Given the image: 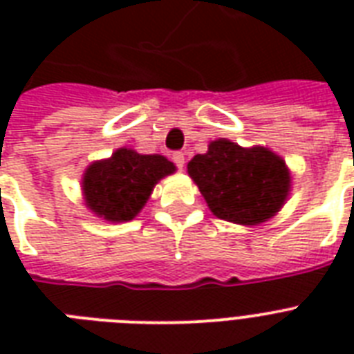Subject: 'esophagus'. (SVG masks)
Masks as SVG:
<instances>
[{
    "instance_id": "obj_1",
    "label": "esophagus",
    "mask_w": 354,
    "mask_h": 354,
    "mask_svg": "<svg viewBox=\"0 0 354 354\" xmlns=\"http://www.w3.org/2000/svg\"><path fill=\"white\" fill-rule=\"evenodd\" d=\"M172 161H174L178 169L182 171L183 165H185V156H183L182 152H174V154H172Z\"/></svg>"
}]
</instances>
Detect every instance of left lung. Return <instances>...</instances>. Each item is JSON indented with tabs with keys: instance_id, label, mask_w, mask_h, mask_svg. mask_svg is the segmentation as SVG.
<instances>
[{
	"instance_id": "obj_1",
	"label": "left lung",
	"mask_w": 354,
	"mask_h": 354,
	"mask_svg": "<svg viewBox=\"0 0 354 354\" xmlns=\"http://www.w3.org/2000/svg\"><path fill=\"white\" fill-rule=\"evenodd\" d=\"M213 215L255 226L283 207L290 191V172L283 158L264 147L242 149L230 139L211 141L205 154L187 163Z\"/></svg>"
}]
</instances>
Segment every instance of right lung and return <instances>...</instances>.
<instances>
[{
  "mask_svg": "<svg viewBox=\"0 0 354 354\" xmlns=\"http://www.w3.org/2000/svg\"><path fill=\"white\" fill-rule=\"evenodd\" d=\"M174 171V163L160 154L118 149L112 158L86 169L82 178L86 205L104 221H132L143 209L156 183Z\"/></svg>",
  "mask_w": 354,
  "mask_h": 354,
  "instance_id": "add662e5",
  "label": "right lung"
}]
</instances>
